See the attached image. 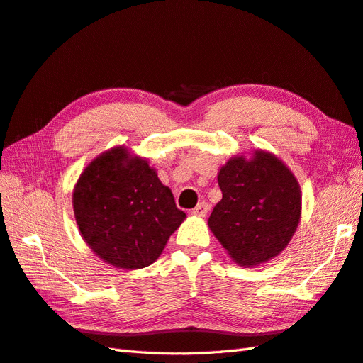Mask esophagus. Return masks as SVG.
<instances>
[{
  "label": "esophagus",
  "mask_w": 363,
  "mask_h": 363,
  "mask_svg": "<svg viewBox=\"0 0 363 363\" xmlns=\"http://www.w3.org/2000/svg\"><path fill=\"white\" fill-rule=\"evenodd\" d=\"M210 211V205H208V202H199L198 205L194 206V210H193V214H196V216H201V217H203V216H206V213Z\"/></svg>",
  "instance_id": "esophagus-1"
}]
</instances>
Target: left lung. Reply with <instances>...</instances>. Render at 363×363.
I'll use <instances>...</instances> for the list:
<instances>
[{"instance_id":"obj_1","label":"left lung","mask_w":363,"mask_h":363,"mask_svg":"<svg viewBox=\"0 0 363 363\" xmlns=\"http://www.w3.org/2000/svg\"><path fill=\"white\" fill-rule=\"evenodd\" d=\"M217 181L222 201L208 219L217 240L242 266L277 257L301 217V191L292 172L274 155L258 150L250 161H228Z\"/></svg>"}]
</instances>
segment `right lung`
Wrapping results in <instances>:
<instances>
[{"label":"right lung","mask_w":363,"mask_h":363,"mask_svg":"<svg viewBox=\"0 0 363 363\" xmlns=\"http://www.w3.org/2000/svg\"><path fill=\"white\" fill-rule=\"evenodd\" d=\"M76 222L88 246L106 263L141 269L161 255L185 213L147 161L113 147L80 174L72 194Z\"/></svg>","instance_id":"obj_1"}]
</instances>
